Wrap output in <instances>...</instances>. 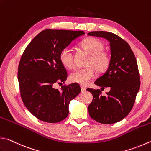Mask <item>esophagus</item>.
<instances>
[{
    "label": "esophagus",
    "mask_w": 151,
    "mask_h": 151,
    "mask_svg": "<svg viewBox=\"0 0 151 151\" xmlns=\"http://www.w3.org/2000/svg\"><path fill=\"white\" fill-rule=\"evenodd\" d=\"M86 91V88L84 87L83 86H81V93H84Z\"/></svg>",
    "instance_id": "1"
}]
</instances>
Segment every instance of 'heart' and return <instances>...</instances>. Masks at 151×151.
<instances>
[{
  "instance_id": "b5f03b06",
  "label": "heart",
  "mask_w": 151,
  "mask_h": 151,
  "mask_svg": "<svg viewBox=\"0 0 151 151\" xmlns=\"http://www.w3.org/2000/svg\"><path fill=\"white\" fill-rule=\"evenodd\" d=\"M81 46L85 50L91 55L88 62V66H89L85 68H78L71 73L70 79L73 83L87 85L96 76L95 68L99 72H104L109 66L110 58L109 55L103 51L104 45L102 42L95 38L86 39L81 42ZM59 58L65 67L69 69L75 68L74 56L70 47L63 48L60 52Z\"/></svg>"
}]
</instances>
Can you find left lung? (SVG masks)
<instances>
[{
  "mask_svg": "<svg viewBox=\"0 0 151 151\" xmlns=\"http://www.w3.org/2000/svg\"><path fill=\"white\" fill-rule=\"evenodd\" d=\"M87 35L107 39L111 52L108 70L95 81L98 86L103 89L110 87V90L106 96H102L99 89H87L93 96L88 107L89 114L99 123H116L132 110L140 88L137 60L128 43L116 34L99 31H91Z\"/></svg>",
  "mask_w": 151,
  "mask_h": 151,
  "instance_id": "1",
  "label": "left lung"
}]
</instances>
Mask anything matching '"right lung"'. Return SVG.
<instances>
[{
  "mask_svg": "<svg viewBox=\"0 0 151 151\" xmlns=\"http://www.w3.org/2000/svg\"><path fill=\"white\" fill-rule=\"evenodd\" d=\"M83 31L45 29L27 45L18 66L20 95L25 107L39 120L56 123L69 114V104L81 91L77 83L55 89L68 74L59 55L63 48L84 35Z\"/></svg>",
  "mask_w": 151,
  "mask_h": 151,
  "instance_id": "right-lung-1",
  "label": "right lung"
}]
</instances>
